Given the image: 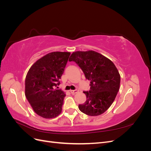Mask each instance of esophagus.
Here are the masks:
<instances>
[{
	"instance_id": "esophagus-1",
	"label": "esophagus",
	"mask_w": 151,
	"mask_h": 151,
	"mask_svg": "<svg viewBox=\"0 0 151 151\" xmlns=\"http://www.w3.org/2000/svg\"><path fill=\"white\" fill-rule=\"evenodd\" d=\"M70 93L72 94H75L78 93H79V91L78 90H70Z\"/></svg>"
}]
</instances>
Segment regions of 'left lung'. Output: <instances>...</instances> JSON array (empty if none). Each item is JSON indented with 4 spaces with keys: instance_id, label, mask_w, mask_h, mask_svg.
<instances>
[{
    "instance_id": "8db88e82",
    "label": "left lung",
    "mask_w": 151,
    "mask_h": 151,
    "mask_svg": "<svg viewBox=\"0 0 151 151\" xmlns=\"http://www.w3.org/2000/svg\"><path fill=\"white\" fill-rule=\"evenodd\" d=\"M74 61L90 81V91L83 92L86 101L79 105L80 111L89 116L101 115L110 107L120 89V75L111 60L93 50L73 52Z\"/></svg>"
}]
</instances>
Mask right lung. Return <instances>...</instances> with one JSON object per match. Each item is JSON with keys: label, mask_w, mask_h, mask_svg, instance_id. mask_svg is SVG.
<instances>
[{"label": "right lung", "mask_w": 151, "mask_h": 151, "mask_svg": "<svg viewBox=\"0 0 151 151\" xmlns=\"http://www.w3.org/2000/svg\"><path fill=\"white\" fill-rule=\"evenodd\" d=\"M70 52L49 53L34 63L25 79V96L34 111L44 118L62 112L65 93L55 87L64 72ZM70 59V58H69Z\"/></svg>", "instance_id": "right-lung-1"}]
</instances>
